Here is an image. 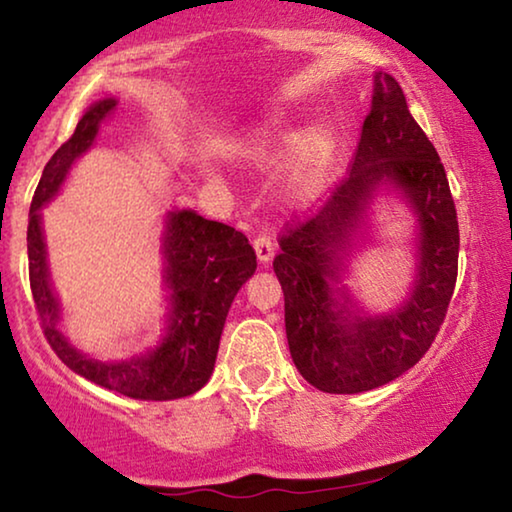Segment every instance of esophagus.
I'll use <instances>...</instances> for the list:
<instances>
[{
    "label": "esophagus",
    "mask_w": 512,
    "mask_h": 512,
    "mask_svg": "<svg viewBox=\"0 0 512 512\" xmlns=\"http://www.w3.org/2000/svg\"><path fill=\"white\" fill-rule=\"evenodd\" d=\"M254 249L261 263H268L272 261V256H275V242H272V237L268 233H258L254 237Z\"/></svg>",
    "instance_id": "esophagus-1"
}]
</instances>
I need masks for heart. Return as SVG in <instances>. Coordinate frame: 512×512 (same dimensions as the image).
<instances>
[{
  "mask_svg": "<svg viewBox=\"0 0 512 512\" xmlns=\"http://www.w3.org/2000/svg\"><path fill=\"white\" fill-rule=\"evenodd\" d=\"M289 135H282L275 146H286ZM335 158V135L328 125H314L303 132L279 172V188L289 198H310L331 170Z\"/></svg>",
  "mask_w": 512,
  "mask_h": 512,
  "instance_id": "heart-1",
  "label": "heart"
}]
</instances>
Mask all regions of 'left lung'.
<instances>
[{
  "label": "left lung",
  "mask_w": 512,
  "mask_h": 512,
  "mask_svg": "<svg viewBox=\"0 0 512 512\" xmlns=\"http://www.w3.org/2000/svg\"><path fill=\"white\" fill-rule=\"evenodd\" d=\"M384 180L403 187L420 214L418 282L401 311L361 320L339 307L330 282L362 207ZM279 249L272 268L284 291L291 359L312 387L359 394L396 380L429 352L457 284V209L445 167L394 76H375L349 177L310 219L284 223Z\"/></svg>",
  "instance_id": "1"
}]
</instances>
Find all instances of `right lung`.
I'll return each instance as SVG.
<instances>
[{
  "label": "right lung",
  "mask_w": 512,
  "mask_h": 512,
  "mask_svg": "<svg viewBox=\"0 0 512 512\" xmlns=\"http://www.w3.org/2000/svg\"><path fill=\"white\" fill-rule=\"evenodd\" d=\"M114 109L116 100L111 97L93 104L76 125L74 135L44 167L27 223L32 298L48 345L67 368L116 394L142 401H172L191 396L207 384L230 303L256 270V251L247 235L226 223L207 221L188 209L170 212L165 233V284L172 291V314L163 342L153 352L130 361H95L76 352L58 328V300L48 284L39 207L58 193L67 170L95 142Z\"/></svg>",
  "instance_id": "add662e5"
}]
</instances>
